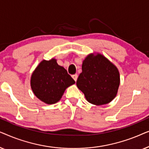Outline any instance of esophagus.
<instances>
[{
	"mask_svg": "<svg viewBox=\"0 0 149 149\" xmlns=\"http://www.w3.org/2000/svg\"><path fill=\"white\" fill-rule=\"evenodd\" d=\"M72 77L73 79H74V80L75 81H77V78H78V75H77V74H73L72 76Z\"/></svg>",
	"mask_w": 149,
	"mask_h": 149,
	"instance_id": "34e87169",
	"label": "esophagus"
}]
</instances>
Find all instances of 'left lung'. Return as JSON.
I'll list each match as a JSON object with an SVG mask.
<instances>
[{"label":"left lung","instance_id":"obj_1","mask_svg":"<svg viewBox=\"0 0 149 149\" xmlns=\"http://www.w3.org/2000/svg\"><path fill=\"white\" fill-rule=\"evenodd\" d=\"M119 85V72L115 64L99 53L87 55L77 86L89 103L96 106L110 103L117 95Z\"/></svg>","mask_w":149,"mask_h":149}]
</instances>
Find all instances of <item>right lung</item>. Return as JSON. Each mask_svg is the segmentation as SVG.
I'll list each match as a JSON object with an SVG mask.
<instances>
[{
  "mask_svg": "<svg viewBox=\"0 0 149 149\" xmlns=\"http://www.w3.org/2000/svg\"><path fill=\"white\" fill-rule=\"evenodd\" d=\"M75 81L57 60H43L36 66L30 78L34 94L44 103L56 104L60 100L65 90Z\"/></svg>",
  "mask_w": 149,
  "mask_h": 149,
  "instance_id": "1",
  "label": "right lung"
}]
</instances>
